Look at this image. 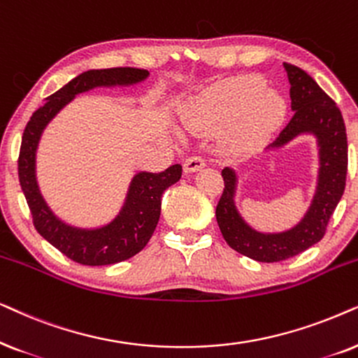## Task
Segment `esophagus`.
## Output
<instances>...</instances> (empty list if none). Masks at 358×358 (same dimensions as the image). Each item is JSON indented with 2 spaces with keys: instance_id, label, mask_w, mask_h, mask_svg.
<instances>
[{
  "instance_id": "1",
  "label": "esophagus",
  "mask_w": 358,
  "mask_h": 358,
  "mask_svg": "<svg viewBox=\"0 0 358 358\" xmlns=\"http://www.w3.org/2000/svg\"><path fill=\"white\" fill-rule=\"evenodd\" d=\"M185 173H194V171L204 169V160L201 157H189L183 165Z\"/></svg>"
}]
</instances>
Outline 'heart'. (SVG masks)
I'll return each mask as SVG.
<instances>
[{"mask_svg": "<svg viewBox=\"0 0 358 358\" xmlns=\"http://www.w3.org/2000/svg\"><path fill=\"white\" fill-rule=\"evenodd\" d=\"M287 113V101L266 88L262 76L245 75L209 88L194 99L183 121L192 132L221 129L237 122V139L249 144L268 137Z\"/></svg>", "mask_w": 358, "mask_h": 358, "instance_id": "obj_1", "label": "heart"}]
</instances>
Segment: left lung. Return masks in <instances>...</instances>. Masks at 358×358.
Wrapping results in <instances>:
<instances>
[{
  "mask_svg": "<svg viewBox=\"0 0 358 358\" xmlns=\"http://www.w3.org/2000/svg\"><path fill=\"white\" fill-rule=\"evenodd\" d=\"M283 66L292 85L289 98L294 114L264 154L283 149L301 136L316 139L319 166L311 204L289 229L259 231L237 209L239 175L232 166H224V192L216 206L219 229L227 244L239 254L264 264L292 259L322 239L329 219L344 194L347 176V134L341 109L306 71L292 64Z\"/></svg>",
  "mask_w": 358,
  "mask_h": 358,
  "instance_id": "8db88e82",
  "label": "left lung"
}]
</instances>
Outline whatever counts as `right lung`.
I'll use <instances>...</instances> for the list:
<instances>
[{"label": "right lung", "instance_id": "right-lung-1", "mask_svg": "<svg viewBox=\"0 0 358 358\" xmlns=\"http://www.w3.org/2000/svg\"><path fill=\"white\" fill-rule=\"evenodd\" d=\"M141 69L88 70L50 94L32 114L22 134L17 171L22 193L29 204L37 232L76 264L113 265L141 252L154 234L160 217L162 194L182 178V165H171L162 173L139 171L132 176L122 206L111 221L93 227H80L64 221L52 211L37 182V149L52 119L75 99L94 88L134 87L149 78Z\"/></svg>", "mask_w": 358, "mask_h": 358}]
</instances>
